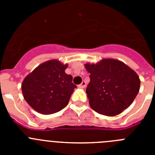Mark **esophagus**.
<instances>
[{
  "instance_id": "1",
  "label": "esophagus",
  "mask_w": 155,
  "mask_h": 155,
  "mask_svg": "<svg viewBox=\"0 0 155 155\" xmlns=\"http://www.w3.org/2000/svg\"><path fill=\"white\" fill-rule=\"evenodd\" d=\"M86 86V82L84 81H83L81 82V84H79V87H81V88H84V87H85Z\"/></svg>"
}]
</instances>
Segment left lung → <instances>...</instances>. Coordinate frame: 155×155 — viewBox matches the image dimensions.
Listing matches in <instances>:
<instances>
[{
  "instance_id": "left-lung-1",
  "label": "left lung",
  "mask_w": 155,
  "mask_h": 155,
  "mask_svg": "<svg viewBox=\"0 0 155 155\" xmlns=\"http://www.w3.org/2000/svg\"><path fill=\"white\" fill-rule=\"evenodd\" d=\"M90 73L86 93L91 109L107 116L121 113L132 104L140 90L137 74L127 64L114 59L84 64Z\"/></svg>"
}]
</instances>
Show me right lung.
<instances>
[{"label":"right lung","mask_w":155,"mask_h":155,"mask_svg":"<svg viewBox=\"0 0 155 155\" xmlns=\"http://www.w3.org/2000/svg\"><path fill=\"white\" fill-rule=\"evenodd\" d=\"M68 64L57 60L42 63L25 78L23 96L34 110L44 115L61 111L68 104L77 86L73 78L65 73Z\"/></svg>","instance_id":"obj_1"}]
</instances>
